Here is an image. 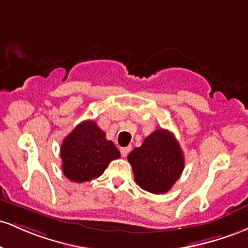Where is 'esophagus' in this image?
<instances>
[{
    "label": "esophagus",
    "mask_w": 248,
    "mask_h": 248,
    "mask_svg": "<svg viewBox=\"0 0 248 248\" xmlns=\"http://www.w3.org/2000/svg\"><path fill=\"white\" fill-rule=\"evenodd\" d=\"M130 149H131V147H130V146L121 147V155H122V157H126L127 154H129V152H130Z\"/></svg>",
    "instance_id": "34e87169"
}]
</instances>
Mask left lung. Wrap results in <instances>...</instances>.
Wrapping results in <instances>:
<instances>
[{
    "label": "left lung",
    "mask_w": 248,
    "mask_h": 248,
    "mask_svg": "<svg viewBox=\"0 0 248 248\" xmlns=\"http://www.w3.org/2000/svg\"><path fill=\"white\" fill-rule=\"evenodd\" d=\"M136 183L143 190L163 194L177 182L184 170V155L173 133L158 129L127 155Z\"/></svg>",
    "instance_id": "left-lung-1"
}]
</instances>
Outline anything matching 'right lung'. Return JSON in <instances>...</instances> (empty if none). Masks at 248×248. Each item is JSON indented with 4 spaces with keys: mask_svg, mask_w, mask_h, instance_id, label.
I'll list each match as a JSON object with an SVG mask.
<instances>
[{
    "mask_svg": "<svg viewBox=\"0 0 248 248\" xmlns=\"http://www.w3.org/2000/svg\"><path fill=\"white\" fill-rule=\"evenodd\" d=\"M121 157L118 149L105 137L93 121H84L64 138L61 146L63 173L75 183L102 176L111 160Z\"/></svg>",
    "mask_w": 248,
    "mask_h": 248,
    "instance_id": "1",
    "label": "right lung"
}]
</instances>
